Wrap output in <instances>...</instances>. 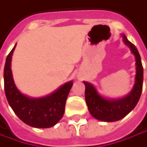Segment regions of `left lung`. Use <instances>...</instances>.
Listing matches in <instances>:
<instances>
[{
	"label": "left lung",
	"mask_w": 147,
	"mask_h": 147,
	"mask_svg": "<svg viewBox=\"0 0 147 147\" xmlns=\"http://www.w3.org/2000/svg\"><path fill=\"white\" fill-rule=\"evenodd\" d=\"M121 36L123 43L135 56L136 75L131 91L125 96L111 98L100 94L96 86L92 83L83 82L86 86L85 98L90 114L96 120L106 122L117 121L129 114L138 103L142 91L143 67L140 54L125 35L121 34Z\"/></svg>",
	"instance_id": "left-lung-1"
}]
</instances>
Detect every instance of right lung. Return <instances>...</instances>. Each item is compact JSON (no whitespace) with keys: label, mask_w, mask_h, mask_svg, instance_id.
Listing matches in <instances>:
<instances>
[{"label":"right lung","mask_w":147,"mask_h":147,"mask_svg":"<svg viewBox=\"0 0 147 147\" xmlns=\"http://www.w3.org/2000/svg\"><path fill=\"white\" fill-rule=\"evenodd\" d=\"M6 57L4 68L5 93L15 114L26 125L36 128H49L62 118L65 101L73 85L66 82L56 91L42 97H31L23 94L15 84L11 71V59L15 48Z\"/></svg>","instance_id":"right-lung-1"}]
</instances>
